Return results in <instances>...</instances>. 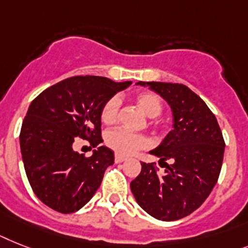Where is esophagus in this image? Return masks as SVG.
I'll return each instance as SVG.
<instances>
[{"mask_svg":"<svg viewBox=\"0 0 248 248\" xmlns=\"http://www.w3.org/2000/svg\"><path fill=\"white\" fill-rule=\"evenodd\" d=\"M125 157L120 156V155H115V162L116 163H120V162H124L125 161Z\"/></svg>","mask_w":248,"mask_h":248,"instance_id":"34e87169","label":"esophagus"}]
</instances>
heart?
<instances>
[{"instance_id":"obj_1","label":"heart","mask_w":248,"mask_h":248,"mask_svg":"<svg viewBox=\"0 0 248 248\" xmlns=\"http://www.w3.org/2000/svg\"><path fill=\"white\" fill-rule=\"evenodd\" d=\"M134 101L137 105L142 109V111L149 118L158 116L163 109L162 100L157 93L151 91H142L134 95ZM120 100L116 96H112L104 102L101 108L102 123L105 124H112L115 123L119 115ZM106 146L115 151L118 155L122 156H129L139 149H146L151 146V139L144 134L132 133L123 128H116L109 130L105 136Z\"/></svg>"}]
</instances>
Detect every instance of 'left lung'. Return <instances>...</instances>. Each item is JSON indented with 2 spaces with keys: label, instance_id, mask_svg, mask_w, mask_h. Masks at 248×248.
Returning a JSON list of instances; mask_svg holds the SVG:
<instances>
[{
  "label": "left lung",
  "instance_id": "left-lung-1",
  "mask_svg": "<svg viewBox=\"0 0 248 248\" xmlns=\"http://www.w3.org/2000/svg\"><path fill=\"white\" fill-rule=\"evenodd\" d=\"M161 95L171 106L173 129L151 155L165 163L142 162L130 183L137 202L159 220H177L196 210L218 181L224 139L216 115L199 96L183 83L138 82ZM169 160L170 165L165 162Z\"/></svg>",
  "mask_w": 248,
  "mask_h": 248
}]
</instances>
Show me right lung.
Listing matches in <instances>:
<instances>
[{"label": "right lung", "mask_w": 248, "mask_h": 248, "mask_svg": "<svg viewBox=\"0 0 248 248\" xmlns=\"http://www.w3.org/2000/svg\"><path fill=\"white\" fill-rule=\"evenodd\" d=\"M130 85L99 76H73L32 100L22 122L20 147L30 186L46 206L71 214L99 189L105 170L114 163L111 149L99 147L101 108ZM78 138L98 147L92 156L74 152Z\"/></svg>", "instance_id": "add662e5"}]
</instances>
